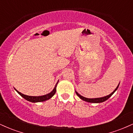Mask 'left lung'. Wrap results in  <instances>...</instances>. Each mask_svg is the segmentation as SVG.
<instances>
[{
  "label": "left lung",
  "instance_id": "obj_1",
  "mask_svg": "<svg viewBox=\"0 0 133 133\" xmlns=\"http://www.w3.org/2000/svg\"><path fill=\"white\" fill-rule=\"evenodd\" d=\"M119 84L118 86H117V88H116L115 90H114L113 92H112V93H111L110 94H109V95H108L106 96H104V97H99V98H92V99L87 98V97H83V96H81L80 94H78V93L76 92V94L77 95V96H79V97H80L82 100L85 101L89 102V103H103V102L105 101H106L107 99H109V97H110L111 96L114 94V92H115V91L117 89V88H118V87H119Z\"/></svg>",
  "mask_w": 133,
  "mask_h": 133
}]
</instances>
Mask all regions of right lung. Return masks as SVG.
I'll return each mask as SVG.
<instances>
[{"label": "right lung", "instance_id": "add662e5", "mask_svg": "<svg viewBox=\"0 0 133 133\" xmlns=\"http://www.w3.org/2000/svg\"><path fill=\"white\" fill-rule=\"evenodd\" d=\"M58 82H59V81H58ZM58 82H57V84H56V86H55L54 89L52 90V91H51V92L50 93H49V94H45V95H44V96H27V95H25V94H22L21 92H19V91H18L17 90H16V89H16V91L18 93H19L20 95L22 96V97H24V98L25 99H26L27 101H29L32 102V103L42 102V101H45L49 99H51V97L54 95L55 93H56V87H57V84Z\"/></svg>", "mask_w": 133, "mask_h": 133}]
</instances>
